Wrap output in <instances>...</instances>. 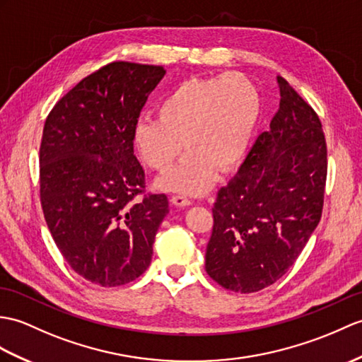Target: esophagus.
<instances>
[{"label": "esophagus", "mask_w": 362, "mask_h": 362, "mask_svg": "<svg viewBox=\"0 0 362 362\" xmlns=\"http://www.w3.org/2000/svg\"><path fill=\"white\" fill-rule=\"evenodd\" d=\"M171 204L175 206H188L191 205V200L187 196H180V194H174L171 196Z\"/></svg>", "instance_id": "34e87169"}]
</instances>
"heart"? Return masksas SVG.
I'll use <instances>...</instances> for the list:
<instances>
[{
	"instance_id": "1",
	"label": "heart",
	"mask_w": 362,
	"mask_h": 362,
	"mask_svg": "<svg viewBox=\"0 0 362 362\" xmlns=\"http://www.w3.org/2000/svg\"><path fill=\"white\" fill-rule=\"evenodd\" d=\"M259 117L257 90L240 74L180 83L157 105V119H140L134 145L141 160L166 173L158 187L185 194H202L214 180L216 168L228 171L245 156Z\"/></svg>"
}]
</instances>
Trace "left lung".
Masks as SVG:
<instances>
[{"label": "left lung", "instance_id": "1", "mask_svg": "<svg viewBox=\"0 0 362 362\" xmlns=\"http://www.w3.org/2000/svg\"><path fill=\"white\" fill-rule=\"evenodd\" d=\"M281 102L238 174L217 192L205 270L255 293L288 272L321 221L327 145L315 109L277 77Z\"/></svg>", "mask_w": 362, "mask_h": 362}]
</instances>
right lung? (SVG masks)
<instances>
[{"label":"right lung","mask_w":362,"mask_h":362,"mask_svg":"<svg viewBox=\"0 0 362 362\" xmlns=\"http://www.w3.org/2000/svg\"><path fill=\"white\" fill-rule=\"evenodd\" d=\"M163 66L109 63L49 112L40 146V199L58 250L86 281L119 287L145 273L168 214L145 194L134 128Z\"/></svg>","instance_id":"add662e5"}]
</instances>
